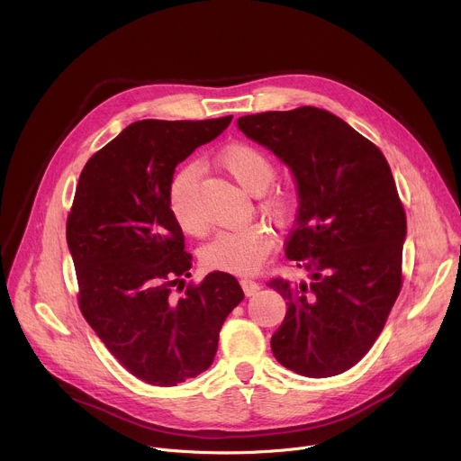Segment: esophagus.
I'll return each instance as SVG.
<instances>
[{
    "label": "esophagus",
    "mask_w": 461,
    "mask_h": 461,
    "mask_svg": "<svg viewBox=\"0 0 461 461\" xmlns=\"http://www.w3.org/2000/svg\"><path fill=\"white\" fill-rule=\"evenodd\" d=\"M240 287H242V291H244V294H247V296H254L259 291V284L254 282V280H249V278L240 280Z\"/></svg>",
    "instance_id": "obj_1"
}]
</instances>
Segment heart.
<instances>
[{
    "instance_id": "heart-1",
    "label": "heart",
    "mask_w": 461,
    "mask_h": 461,
    "mask_svg": "<svg viewBox=\"0 0 461 461\" xmlns=\"http://www.w3.org/2000/svg\"><path fill=\"white\" fill-rule=\"evenodd\" d=\"M221 167L250 194L270 187L276 177V165L268 153L254 144H231L219 156ZM200 168L194 163L181 165L168 183V209L179 230L193 237L205 233L196 198ZM261 209L276 221H285L291 212V196L282 189H272L261 198ZM274 249L272 231L259 222L221 230L200 250L202 263L211 270L231 274L256 272Z\"/></svg>"
}]
</instances>
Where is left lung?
I'll return each mask as SVG.
<instances>
[{"mask_svg":"<svg viewBox=\"0 0 461 461\" xmlns=\"http://www.w3.org/2000/svg\"><path fill=\"white\" fill-rule=\"evenodd\" d=\"M237 126L298 185L285 256L312 282L267 284L287 302L272 354L302 376L341 375L371 350L404 282L406 211L391 168L376 144L319 107L240 116Z\"/></svg>","mask_w":461,"mask_h":461,"instance_id":"obj_1","label":"left lung"}]
</instances>
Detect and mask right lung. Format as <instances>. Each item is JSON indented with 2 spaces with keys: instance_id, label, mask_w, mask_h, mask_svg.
<instances>
[{
  "instance_id": "add662e5",
  "label": "right lung",
  "mask_w": 461,
  "mask_h": 461,
  "mask_svg": "<svg viewBox=\"0 0 461 461\" xmlns=\"http://www.w3.org/2000/svg\"><path fill=\"white\" fill-rule=\"evenodd\" d=\"M233 116L140 120L92 156L67 221L77 303L118 363L139 380L170 387L214 359L226 317L244 298L214 270L187 284L193 256L168 209L174 168L219 137Z\"/></svg>"
}]
</instances>
